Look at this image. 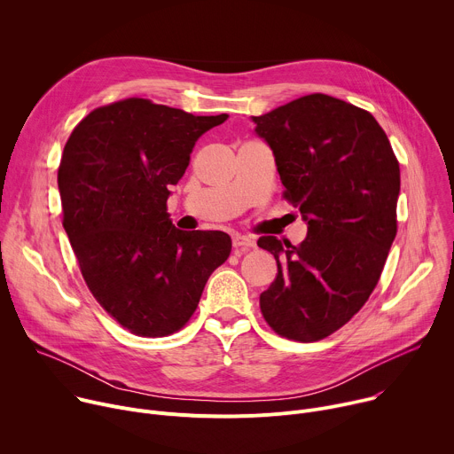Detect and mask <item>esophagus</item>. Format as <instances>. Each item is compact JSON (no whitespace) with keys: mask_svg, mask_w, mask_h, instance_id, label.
<instances>
[{"mask_svg":"<svg viewBox=\"0 0 454 454\" xmlns=\"http://www.w3.org/2000/svg\"><path fill=\"white\" fill-rule=\"evenodd\" d=\"M231 244H233V249H235L237 254H242V253L249 251L251 247H254V240L249 239V237H246V235H235L233 240H231Z\"/></svg>","mask_w":454,"mask_h":454,"instance_id":"esophagus-1","label":"esophagus"}]
</instances>
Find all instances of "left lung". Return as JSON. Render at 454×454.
I'll use <instances>...</instances> for the list:
<instances>
[{
	"label": "left lung",
	"instance_id": "left-lung-1",
	"mask_svg": "<svg viewBox=\"0 0 454 454\" xmlns=\"http://www.w3.org/2000/svg\"><path fill=\"white\" fill-rule=\"evenodd\" d=\"M253 121L273 149L284 200L309 224L298 246L258 239L278 266L261 310L278 336L319 341L359 312L380 278L397 235L399 161L368 111L323 93Z\"/></svg>",
	"mask_w": 454,
	"mask_h": 454
}]
</instances>
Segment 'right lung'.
Here are the masks:
<instances>
[{
  "label": "right lung",
  "mask_w": 454,
  "mask_h": 454,
  "mask_svg": "<svg viewBox=\"0 0 454 454\" xmlns=\"http://www.w3.org/2000/svg\"><path fill=\"white\" fill-rule=\"evenodd\" d=\"M226 118L133 97L93 109L64 145L62 226L88 289L135 336L183 329L230 256V235L181 231L167 214L168 186L184 174L193 145Z\"/></svg>",
  "instance_id": "1"
}]
</instances>
